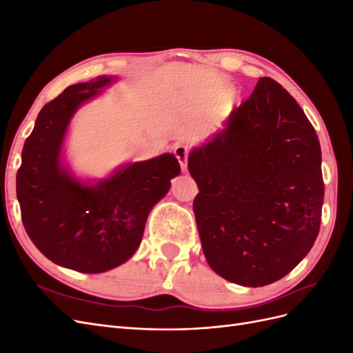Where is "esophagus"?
I'll return each instance as SVG.
<instances>
[{
    "instance_id": "1",
    "label": "esophagus",
    "mask_w": 353,
    "mask_h": 353,
    "mask_svg": "<svg viewBox=\"0 0 353 353\" xmlns=\"http://www.w3.org/2000/svg\"><path fill=\"white\" fill-rule=\"evenodd\" d=\"M174 153H175L178 162L181 165V169H183V172H185L187 165H188V150H187V147L179 144V145H176L174 148Z\"/></svg>"
}]
</instances>
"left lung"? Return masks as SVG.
<instances>
[{"instance_id":"obj_1","label":"left lung","mask_w":353,"mask_h":353,"mask_svg":"<svg viewBox=\"0 0 353 353\" xmlns=\"http://www.w3.org/2000/svg\"><path fill=\"white\" fill-rule=\"evenodd\" d=\"M210 268L245 287L281 280L312 249L324 201L321 147L301 105L261 78L222 130L188 154Z\"/></svg>"}]
</instances>
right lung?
<instances>
[{"instance_id":"1","label":"right lung","mask_w":353,"mask_h":353,"mask_svg":"<svg viewBox=\"0 0 353 353\" xmlns=\"http://www.w3.org/2000/svg\"><path fill=\"white\" fill-rule=\"evenodd\" d=\"M117 81L101 74L74 83L39 112L25 141L16 176L17 200L29 239L56 265L100 274L140 248L148 213L181 168L172 153L122 165L108 176L85 181L63 157L72 117Z\"/></svg>"}]
</instances>
